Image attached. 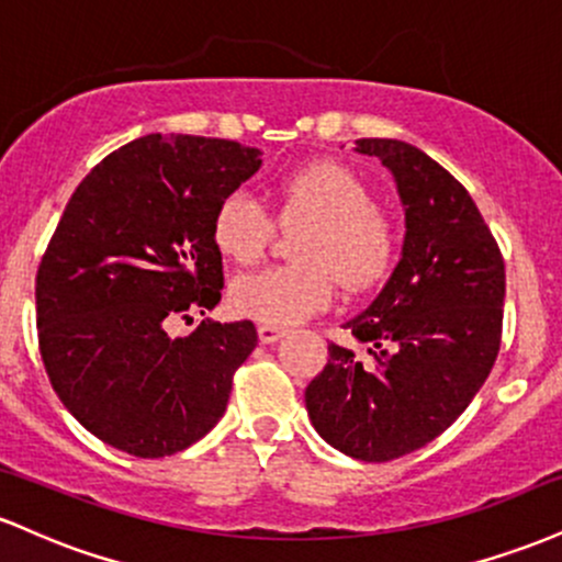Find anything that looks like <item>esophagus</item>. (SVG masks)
<instances>
[{"mask_svg": "<svg viewBox=\"0 0 562 562\" xmlns=\"http://www.w3.org/2000/svg\"><path fill=\"white\" fill-rule=\"evenodd\" d=\"M285 335V327H277V325H259V340L261 344H277V340Z\"/></svg>", "mask_w": 562, "mask_h": 562, "instance_id": "obj_1", "label": "esophagus"}]
</instances>
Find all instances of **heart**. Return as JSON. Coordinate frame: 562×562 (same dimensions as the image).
<instances>
[{
  "instance_id": "1",
  "label": "heart",
  "mask_w": 562,
  "mask_h": 562,
  "mask_svg": "<svg viewBox=\"0 0 562 562\" xmlns=\"http://www.w3.org/2000/svg\"><path fill=\"white\" fill-rule=\"evenodd\" d=\"M277 222L306 228L293 243L290 267L237 277L229 306L263 325H295L325 312L335 282L348 293H364L383 282L398 254L393 218L375 205L370 184L338 160H314L277 182ZM274 224L245 192H232L211 218V240L224 259L250 267L267 254Z\"/></svg>"
}]
</instances>
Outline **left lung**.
<instances>
[{
  "mask_svg": "<svg viewBox=\"0 0 562 562\" xmlns=\"http://www.w3.org/2000/svg\"><path fill=\"white\" fill-rule=\"evenodd\" d=\"M396 179L402 259L378 299L346 322L372 362L327 346L308 383L317 434L353 460L389 462L441 436L486 383L502 340L505 261L473 198L402 139H357Z\"/></svg>",
  "mask_w": 562,
  "mask_h": 562,
  "instance_id": "left-lung-1",
  "label": "left lung"
}]
</instances>
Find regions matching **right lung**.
<instances>
[{"label":"right lung","mask_w":562,"mask_h":562,"mask_svg":"<svg viewBox=\"0 0 562 562\" xmlns=\"http://www.w3.org/2000/svg\"><path fill=\"white\" fill-rule=\"evenodd\" d=\"M261 169L232 139L147 134L102 158L70 195L36 274L38 351L70 415L134 457L200 441L227 409L254 322L177 317L222 301L218 203Z\"/></svg>","instance_id":"1"}]
</instances>
